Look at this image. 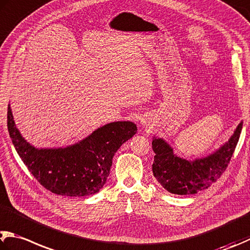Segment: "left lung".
<instances>
[{"label": "left lung", "instance_id": "1", "mask_svg": "<svg viewBox=\"0 0 250 250\" xmlns=\"http://www.w3.org/2000/svg\"><path fill=\"white\" fill-rule=\"evenodd\" d=\"M242 129L243 121H240L228 142L208 155L192 161L177 155L164 139L154 137L152 141L155 153L152 165L154 177L167 191L174 194H194L208 189L225 171Z\"/></svg>", "mask_w": 250, "mask_h": 250}]
</instances>
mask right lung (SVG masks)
Wrapping results in <instances>:
<instances>
[{"label":"right lung","mask_w":250,"mask_h":250,"mask_svg":"<svg viewBox=\"0 0 250 250\" xmlns=\"http://www.w3.org/2000/svg\"><path fill=\"white\" fill-rule=\"evenodd\" d=\"M7 129L17 154L35 178L51 192L65 197L98 192L109 176L113 155L138 131L133 122L115 121L65 147L38 148L16 128L10 104Z\"/></svg>","instance_id":"1"}]
</instances>
